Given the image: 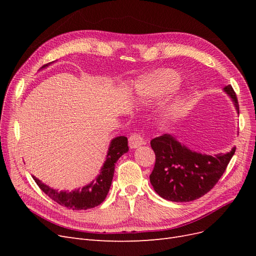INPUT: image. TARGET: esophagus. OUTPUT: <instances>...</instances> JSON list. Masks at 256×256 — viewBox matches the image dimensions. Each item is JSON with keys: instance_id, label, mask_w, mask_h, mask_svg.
Returning <instances> with one entry per match:
<instances>
[{"instance_id": "obj_1", "label": "esophagus", "mask_w": 256, "mask_h": 256, "mask_svg": "<svg viewBox=\"0 0 256 256\" xmlns=\"http://www.w3.org/2000/svg\"><path fill=\"white\" fill-rule=\"evenodd\" d=\"M144 143V138L141 134H134L129 136V146L130 148H138Z\"/></svg>"}]
</instances>
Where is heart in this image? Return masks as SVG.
Segmentation results:
<instances>
[{
	"mask_svg": "<svg viewBox=\"0 0 256 256\" xmlns=\"http://www.w3.org/2000/svg\"><path fill=\"white\" fill-rule=\"evenodd\" d=\"M180 74L173 69L162 68L150 74L141 76L136 84V95L145 102H158L170 92L180 88ZM182 98L175 97L166 106L164 116L172 118L180 109Z\"/></svg>",
	"mask_w": 256,
	"mask_h": 256,
	"instance_id": "obj_1",
	"label": "heart"
}]
</instances>
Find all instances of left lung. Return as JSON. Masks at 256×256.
<instances>
[{"label": "left lung", "mask_w": 256, "mask_h": 256, "mask_svg": "<svg viewBox=\"0 0 256 256\" xmlns=\"http://www.w3.org/2000/svg\"><path fill=\"white\" fill-rule=\"evenodd\" d=\"M233 100L239 114V104L232 85L223 88ZM156 162L150 176L158 194L172 202H191L210 191L226 172L235 154L233 147L226 154H205L188 148L171 134H164L150 141Z\"/></svg>", "instance_id": "8db88e82"}]
</instances>
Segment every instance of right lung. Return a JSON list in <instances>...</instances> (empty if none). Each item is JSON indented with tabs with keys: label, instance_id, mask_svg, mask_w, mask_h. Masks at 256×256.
Returning <instances> with one entry per match:
<instances>
[{
	"label": "right lung",
	"instance_id": "1",
	"mask_svg": "<svg viewBox=\"0 0 256 256\" xmlns=\"http://www.w3.org/2000/svg\"><path fill=\"white\" fill-rule=\"evenodd\" d=\"M51 63L46 64L42 67L46 68ZM129 150L128 140L126 136H116L110 143L109 150L106 154V159L104 166L100 170V174L96 177L94 182L84 186L82 189H76L74 191H58L49 186L42 182L38 178L33 176V180L38 184L42 192H44L50 198L58 204L65 206L72 210H81V209L94 208L102 204L109 189L111 187L115 164L124 154Z\"/></svg>",
	"mask_w": 256,
	"mask_h": 256
}]
</instances>
